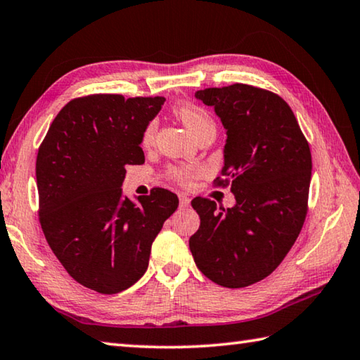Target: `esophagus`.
<instances>
[{
    "label": "esophagus",
    "instance_id": "esophagus-1",
    "mask_svg": "<svg viewBox=\"0 0 360 360\" xmlns=\"http://www.w3.org/2000/svg\"><path fill=\"white\" fill-rule=\"evenodd\" d=\"M179 199H180V207H181V208L189 207V202H191V200H189V198H186L185 194H180Z\"/></svg>",
    "mask_w": 360,
    "mask_h": 360
}]
</instances>
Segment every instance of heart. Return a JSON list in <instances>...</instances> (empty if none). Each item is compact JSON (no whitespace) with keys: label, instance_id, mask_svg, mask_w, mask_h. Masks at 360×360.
Returning a JSON list of instances; mask_svg holds the SVG:
<instances>
[{"label":"heart","instance_id":"obj_1","mask_svg":"<svg viewBox=\"0 0 360 360\" xmlns=\"http://www.w3.org/2000/svg\"><path fill=\"white\" fill-rule=\"evenodd\" d=\"M174 114L183 122V125L194 134V138L202 131L208 130V128H214V120L210 116L208 111L198 105L179 103L174 106ZM155 133H157V124L150 122V124L146 127L144 133H142V146L150 147L155 141ZM195 175H198V171L186 166H172L169 167L167 171V177L180 183V185H188V183H191Z\"/></svg>","mask_w":360,"mask_h":360}]
</instances>
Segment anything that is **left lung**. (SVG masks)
<instances>
[{"mask_svg":"<svg viewBox=\"0 0 360 360\" xmlns=\"http://www.w3.org/2000/svg\"><path fill=\"white\" fill-rule=\"evenodd\" d=\"M195 98L214 108L227 130L224 167L214 181L230 185L236 203L193 199L200 218L189 238L194 262L218 285L243 288L285 259L307 214L311 155L287 101L249 84L208 87Z\"/></svg>","mask_w":360,"mask_h":360,"instance_id":"obj_1","label":"left lung"}]
</instances>
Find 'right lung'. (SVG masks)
<instances>
[{
  "mask_svg": "<svg viewBox=\"0 0 360 360\" xmlns=\"http://www.w3.org/2000/svg\"><path fill=\"white\" fill-rule=\"evenodd\" d=\"M165 97L94 94L73 98L39 147V221L75 281L101 295L136 283L152 243L179 207L165 188L131 202L122 195L127 165H142V133Z\"/></svg>",
  "mask_w": 360,
  "mask_h": 360,
  "instance_id": "obj_1",
  "label": "right lung"
}]
</instances>
